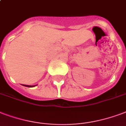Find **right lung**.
<instances>
[{"label":"right lung","mask_w":126,"mask_h":126,"mask_svg":"<svg viewBox=\"0 0 126 126\" xmlns=\"http://www.w3.org/2000/svg\"><path fill=\"white\" fill-rule=\"evenodd\" d=\"M23 86H27V87H33V86H35V85H33V86H30V85H26V84H23Z\"/></svg>","instance_id":"right-lung-1"}]
</instances>
